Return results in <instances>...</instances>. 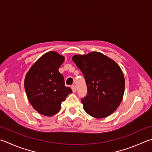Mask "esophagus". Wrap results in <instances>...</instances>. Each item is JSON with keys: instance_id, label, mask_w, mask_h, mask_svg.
<instances>
[{"instance_id": "34e87169", "label": "esophagus", "mask_w": 152, "mask_h": 152, "mask_svg": "<svg viewBox=\"0 0 152 152\" xmlns=\"http://www.w3.org/2000/svg\"><path fill=\"white\" fill-rule=\"evenodd\" d=\"M72 92H74V93H75L76 92V86L75 85H73V86H72Z\"/></svg>"}]
</instances>
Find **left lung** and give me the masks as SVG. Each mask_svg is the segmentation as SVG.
Here are the masks:
<instances>
[{"mask_svg":"<svg viewBox=\"0 0 152 152\" xmlns=\"http://www.w3.org/2000/svg\"><path fill=\"white\" fill-rule=\"evenodd\" d=\"M72 60L87 85V96L82 99L86 112L95 118L109 116L120 106L125 89V79L119 65L98 52L76 54Z\"/></svg>","mask_w":152,"mask_h":152,"instance_id":"1","label":"left lung"}]
</instances>
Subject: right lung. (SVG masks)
I'll return each instance as SVG.
<instances>
[{
	"mask_svg": "<svg viewBox=\"0 0 152 152\" xmlns=\"http://www.w3.org/2000/svg\"><path fill=\"white\" fill-rule=\"evenodd\" d=\"M65 58L54 51L42 55L26 74L24 88L29 102L39 114L52 116L60 111L71 88L65 86L58 69Z\"/></svg>",
	"mask_w": 152,
	"mask_h": 152,
	"instance_id": "obj_1",
	"label": "right lung"
}]
</instances>
